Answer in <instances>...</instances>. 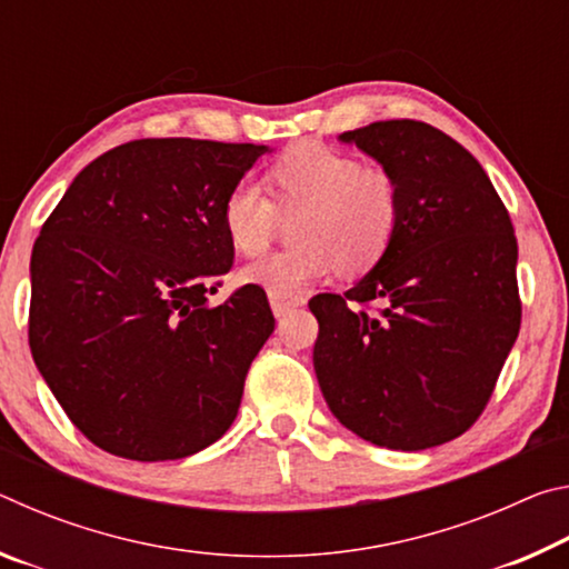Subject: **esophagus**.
Masks as SVG:
<instances>
[{
	"label": "esophagus",
	"mask_w": 569,
	"mask_h": 569,
	"mask_svg": "<svg viewBox=\"0 0 569 569\" xmlns=\"http://www.w3.org/2000/svg\"><path fill=\"white\" fill-rule=\"evenodd\" d=\"M268 301H271L273 313L281 319L288 311H293V308L303 306L306 298L303 296H286V293H268Z\"/></svg>",
	"instance_id": "obj_1"
}]
</instances>
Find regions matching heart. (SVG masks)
<instances>
[{
	"label": "heart",
	"mask_w": 569,
	"mask_h": 569,
	"mask_svg": "<svg viewBox=\"0 0 569 569\" xmlns=\"http://www.w3.org/2000/svg\"><path fill=\"white\" fill-rule=\"evenodd\" d=\"M273 200L253 178H240L223 200V228L236 250L261 256L281 223L296 216V246L248 266L243 278L268 293H301L336 266L363 273L377 266L401 223V190L381 166H363L351 152L306 146L286 152L268 170Z\"/></svg>",
	"instance_id": "obj_1"
}]
</instances>
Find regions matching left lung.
I'll list each match as a JSON object with an SVG mask.
<instances>
[{
    "label": "left lung",
    "instance_id": "obj_1",
    "mask_svg": "<svg viewBox=\"0 0 569 569\" xmlns=\"http://www.w3.org/2000/svg\"><path fill=\"white\" fill-rule=\"evenodd\" d=\"M341 140L397 178L401 223L359 283L308 303L319 319L316 377L361 439L439 447L479 419L517 341L512 220L475 156L427 122L381 120Z\"/></svg>",
    "mask_w": 569,
    "mask_h": 569
}]
</instances>
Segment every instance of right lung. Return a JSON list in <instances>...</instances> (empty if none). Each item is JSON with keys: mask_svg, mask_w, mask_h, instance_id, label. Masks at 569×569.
Instances as JSON below:
<instances>
[{"mask_svg": "<svg viewBox=\"0 0 569 569\" xmlns=\"http://www.w3.org/2000/svg\"><path fill=\"white\" fill-rule=\"evenodd\" d=\"M266 146L124 142L72 180L32 250L30 349L94 447L182 459L233 423L250 363L276 329L261 286L220 306L233 266L228 190Z\"/></svg>", "mask_w": 569, "mask_h": 569, "instance_id": "add662e5", "label": "right lung"}]
</instances>
